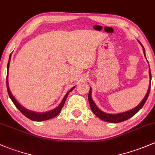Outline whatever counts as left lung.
<instances>
[{"instance_id": "8db88e82", "label": "left lung", "mask_w": 155, "mask_h": 155, "mask_svg": "<svg viewBox=\"0 0 155 155\" xmlns=\"http://www.w3.org/2000/svg\"><path fill=\"white\" fill-rule=\"evenodd\" d=\"M141 44V43H140ZM141 45L143 46V45L141 44ZM143 52L145 54V49L143 48ZM145 57H146V54H145ZM149 74H150V84H149V89H148V92L146 93V96L145 98H143V101H141V103L137 106L136 107L134 108V109L130 110L127 111V112H124L122 113H119V114H109V113H106L103 111L100 110L98 107H96L95 104L94 103L93 100L91 98V88L89 89V95H88V99H89V104H90V107L91 110H92V112L95 113V116L97 117H98L99 119H101V120L105 121V122H112V123H118V122H124V121L127 120V119H130V117H132L133 116H134L136 113L143 107V106L144 105V104L146 103V100H147L148 97H149V92H150V89H151V70L149 68Z\"/></svg>"}]
</instances>
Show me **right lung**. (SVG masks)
Masks as SVG:
<instances>
[{
	"label": "right lung",
	"mask_w": 155,
	"mask_h": 155,
	"mask_svg": "<svg viewBox=\"0 0 155 155\" xmlns=\"http://www.w3.org/2000/svg\"><path fill=\"white\" fill-rule=\"evenodd\" d=\"M10 58H11V54H10V56H9V62H8V64H7V75H6V87H7V92H8V94H9V98H10V99L12 100V101L13 102V104H15V106L17 108H18V109L19 110V111H20V112L22 114L24 115V116H26L27 118H28V119H30V120L36 121V122H39V121L48 120V119H52V118L55 117L56 116H57V115H58L59 113H60V111H61L62 108H63V105H64V104H65V101H66L67 97H68V93H69L70 92H71V91L73 90V89H74V87L71 88L69 91H68V92H67V94H66V95H65V97H64V98H63V101H61V103L60 104V105H59V106L57 107V108H55V109L52 110L48 111V112L42 113H36V112H33V111L28 110H27V109L24 108L23 107L21 106V105L19 104L18 102L15 99V98H14L13 96H12V93H11L10 90H9V84H8V70H9V62H10Z\"/></svg>",
	"instance_id": "add662e5"
}]
</instances>
